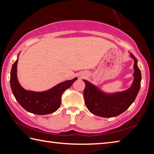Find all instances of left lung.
<instances>
[{
  "label": "left lung",
  "instance_id": "left-lung-1",
  "mask_svg": "<svg viewBox=\"0 0 154 154\" xmlns=\"http://www.w3.org/2000/svg\"><path fill=\"white\" fill-rule=\"evenodd\" d=\"M134 60V81L131 87L123 92L108 94L103 92L86 80L83 91L85 104L91 113L103 118H113L123 113L132 105L139 92L141 73L137 65V59L130 53Z\"/></svg>",
  "mask_w": 154,
  "mask_h": 154
}]
</instances>
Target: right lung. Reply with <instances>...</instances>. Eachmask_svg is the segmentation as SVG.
I'll list each match as a JSON object with an SVG mask.
<instances>
[{"label":"right lung","instance_id":"right-lung-1","mask_svg":"<svg viewBox=\"0 0 154 154\" xmlns=\"http://www.w3.org/2000/svg\"><path fill=\"white\" fill-rule=\"evenodd\" d=\"M17 61L18 58L11 68L10 85L13 94L20 105L27 111L36 115H47L58 110L61 105L62 93L71 86L77 77L60 83L51 89L43 92L26 90L21 86L17 80Z\"/></svg>","mask_w":154,"mask_h":154}]
</instances>
